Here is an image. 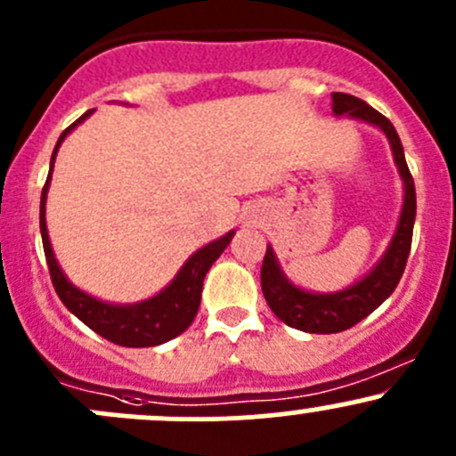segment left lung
<instances>
[{
	"instance_id": "8db88e82",
	"label": "left lung",
	"mask_w": 456,
	"mask_h": 456,
	"mask_svg": "<svg viewBox=\"0 0 456 456\" xmlns=\"http://www.w3.org/2000/svg\"><path fill=\"white\" fill-rule=\"evenodd\" d=\"M333 112L362 118V121H369L384 130L390 147H393L395 163L402 174L403 185H406V196H403V209L399 216L397 232H395L386 256L364 280H360L355 287L346 289V291L320 296V293H306L293 287L280 271L273 249L266 247L260 271V284L266 305L284 324L297 330H306V333H339V330L351 329L366 315H370L397 289L403 269H406L408 254H411L412 227H415V181L411 176L402 141H399L393 123L384 114L377 112L375 108H370L366 101L353 94H344V92H333Z\"/></svg>"
}]
</instances>
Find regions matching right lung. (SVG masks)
<instances>
[{
	"mask_svg": "<svg viewBox=\"0 0 456 456\" xmlns=\"http://www.w3.org/2000/svg\"><path fill=\"white\" fill-rule=\"evenodd\" d=\"M90 114L92 110H87L84 117L77 118V121L72 123L70 127H66L63 134L59 136L53 151V160H50L48 178H45V185L44 190H41L39 227L41 240H44L45 262H48L50 280H53L54 291L61 297L66 309L72 311L86 326H90L94 333H99L101 338H105L108 342L127 348L159 346V344L169 342V339H174L176 335H181L183 330L194 322L200 306L202 280H205V273L209 271V266L218 260V256L227 249V245L233 238V232L224 233L223 238H218V240L209 242V245L202 247L200 251H196V254L183 265V269L178 271V275L172 280V284H169L165 291H160L159 296L151 297V300L141 302V305H105V302L94 300V297H90L87 293L72 287L66 280V275H63V271L59 269L53 254V247H50L48 229H45V194H48L50 174H53L54 156H57L59 145L66 139L68 132H70L72 127L79 126L81 121H86Z\"/></svg>",
	"mask_w": 456,
	"mask_h": 456,
	"instance_id": "right-lung-1",
	"label": "right lung"
}]
</instances>
